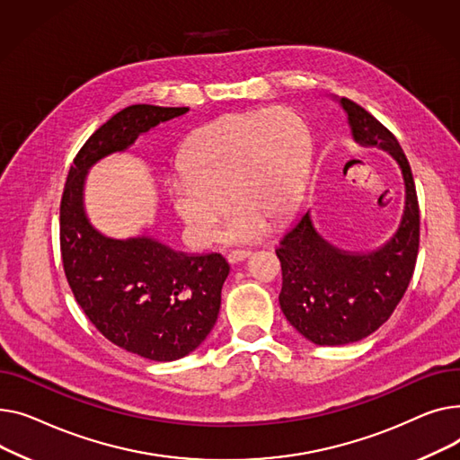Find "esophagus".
I'll return each mask as SVG.
<instances>
[{"label": "esophagus", "mask_w": 460, "mask_h": 460, "mask_svg": "<svg viewBox=\"0 0 460 460\" xmlns=\"http://www.w3.org/2000/svg\"><path fill=\"white\" fill-rule=\"evenodd\" d=\"M251 256V252H247V251H232L228 256H226V260L234 265V263H239V261H243V260H247Z\"/></svg>", "instance_id": "1"}]
</instances>
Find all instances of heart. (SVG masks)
<instances>
[{"mask_svg": "<svg viewBox=\"0 0 460 460\" xmlns=\"http://www.w3.org/2000/svg\"><path fill=\"white\" fill-rule=\"evenodd\" d=\"M310 133L289 107L234 113L189 135L181 169L169 195L197 245L221 237L231 199L226 239L256 243L269 221H284L301 197L310 165Z\"/></svg>", "mask_w": 460, "mask_h": 460, "instance_id": "obj_1", "label": "heart"}]
</instances>
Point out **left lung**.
<instances>
[{
	"mask_svg": "<svg viewBox=\"0 0 460 460\" xmlns=\"http://www.w3.org/2000/svg\"><path fill=\"white\" fill-rule=\"evenodd\" d=\"M345 111L350 137L381 148L395 161L404 185L397 230L383 245L349 252L323 237L306 209L280 241V308L289 325L315 345L355 343L394 314L414 273L420 245V208L412 171L394 135L364 107L332 96Z\"/></svg>",
	"mask_w": 460,
	"mask_h": 460,
	"instance_id": "obj_1",
	"label": "left lung"
}]
</instances>
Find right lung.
<instances>
[{
    "instance_id": "right-lung-1",
    "label": "right lung",
    "mask_w": 460,
    "mask_h": 460,
    "mask_svg": "<svg viewBox=\"0 0 460 460\" xmlns=\"http://www.w3.org/2000/svg\"><path fill=\"white\" fill-rule=\"evenodd\" d=\"M187 113L143 103L111 117L77 152L61 200V254L77 305L107 340L154 362L183 358L204 343L230 265L217 252L187 254L148 234L105 235L87 215L85 183L98 161Z\"/></svg>"
}]
</instances>
